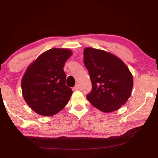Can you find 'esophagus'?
<instances>
[{"label": "esophagus", "instance_id": "esophagus-1", "mask_svg": "<svg viewBox=\"0 0 158 158\" xmlns=\"http://www.w3.org/2000/svg\"><path fill=\"white\" fill-rule=\"evenodd\" d=\"M79 85H77V84L73 88V89L75 90V91H77V90H79Z\"/></svg>", "mask_w": 158, "mask_h": 158}]
</instances>
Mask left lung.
Listing matches in <instances>:
<instances>
[{
	"label": "left lung",
	"mask_w": 158,
	"mask_h": 158,
	"mask_svg": "<svg viewBox=\"0 0 158 158\" xmlns=\"http://www.w3.org/2000/svg\"><path fill=\"white\" fill-rule=\"evenodd\" d=\"M83 62L88 70L92 89L87 98L105 113L118 110L131 96L133 76L122 60L101 49L85 48Z\"/></svg>",
	"instance_id": "left-lung-1"
}]
</instances>
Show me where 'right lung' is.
<instances>
[{
    "label": "right lung",
    "mask_w": 158,
    "mask_h": 158,
    "mask_svg": "<svg viewBox=\"0 0 158 158\" xmlns=\"http://www.w3.org/2000/svg\"><path fill=\"white\" fill-rule=\"evenodd\" d=\"M73 52L53 48L41 53L23 74L21 87L26 102L35 113L52 116L64 108L72 96L66 86L64 66Z\"/></svg>",
    "instance_id": "obj_1"
}]
</instances>
